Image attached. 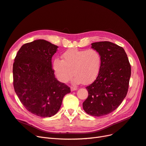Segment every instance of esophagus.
Masks as SVG:
<instances>
[{
	"label": "esophagus",
	"mask_w": 146,
	"mask_h": 146,
	"mask_svg": "<svg viewBox=\"0 0 146 146\" xmlns=\"http://www.w3.org/2000/svg\"><path fill=\"white\" fill-rule=\"evenodd\" d=\"M77 89V87H75V86H72L71 88V91H74V90H76Z\"/></svg>",
	"instance_id": "1"
}]
</instances>
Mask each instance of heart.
<instances>
[{
	"label": "heart",
	"instance_id": "obj_1",
	"mask_svg": "<svg viewBox=\"0 0 146 146\" xmlns=\"http://www.w3.org/2000/svg\"><path fill=\"white\" fill-rule=\"evenodd\" d=\"M62 57L63 60L55 58L52 66L57 78L63 83L69 82L74 73L75 83L89 84L96 80L101 71L102 56L95 49H69Z\"/></svg>",
	"mask_w": 146,
	"mask_h": 146
}]
</instances>
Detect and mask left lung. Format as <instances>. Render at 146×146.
Here are the masks:
<instances>
[{
    "label": "left lung",
    "instance_id": "1",
    "mask_svg": "<svg viewBox=\"0 0 146 146\" xmlns=\"http://www.w3.org/2000/svg\"><path fill=\"white\" fill-rule=\"evenodd\" d=\"M102 56L101 71L96 80L86 86L88 97L83 103L88 114L101 117L121 104L128 91L131 66L124 49L112 42L91 44Z\"/></svg>",
    "mask_w": 146,
    "mask_h": 146
}]
</instances>
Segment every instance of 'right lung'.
<instances>
[{
	"label": "right lung",
	"instance_id": "1",
	"mask_svg": "<svg viewBox=\"0 0 146 146\" xmlns=\"http://www.w3.org/2000/svg\"><path fill=\"white\" fill-rule=\"evenodd\" d=\"M58 46L44 40L25 43L13 63V86L27 110L40 117H51L58 111L66 94V84L55 78L52 57Z\"/></svg>",
	"mask_w": 146,
	"mask_h": 146
}]
</instances>
